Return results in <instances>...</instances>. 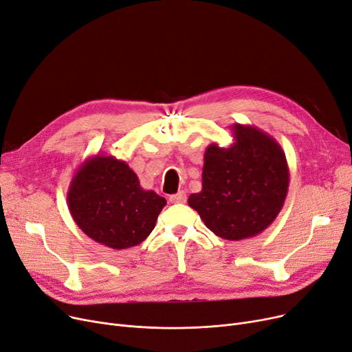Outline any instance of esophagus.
<instances>
[{
  "mask_svg": "<svg viewBox=\"0 0 352 352\" xmlns=\"http://www.w3.org/2000/svg\"><path fill=\"white\" fill-rule=\"evenodd\" d=\"M170 201L171 203H186L187 201V194H186V191H178L177 194H174V195H171L170 197Z\"/></svg>",
  "mask_w": 352,
  "mask_h": 352,
  "instance_id": "obj_1",
  "label": "esophagus"
}]
</instances>
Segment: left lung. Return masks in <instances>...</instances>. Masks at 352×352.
<instances>
[{
	"label": "left lung",
	"instance_id": "8db88e82",
	"mask_svg": "<svg viewBox=\"0 0 352 352\" xmlns=\"http://www.w3.org/2000/svg\"><path fill=\"white\" fill-rule=\"evenodd\" d=\"M234 144L204 152L203 188L188 197L207 228L226 240L261 234L280 212L289 166L278 141L250 125L232 126Z\"/></svg>",
	"mask_w": 352,
	"mask_h": 352
}]
</instances>
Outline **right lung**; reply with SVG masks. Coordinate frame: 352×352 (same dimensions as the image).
Masks as SVG:
<instances>
[{"instance_id":"obj_1","label":"right lung","mask_w":352,"mask_h":352,"mask_svg":"<svg viewBox=\"0 0 352 352\" xmlns=\"http://www.w3.org/2000/svg\"><path fill=\"white\" fill-rule=\"evenodd\" d=\"M164 197L144 190L125 161L108 155L87 158L73 175L67 207L80 230L115 250L138 246L154 230Z\"/></svg>"}]
</instances>
